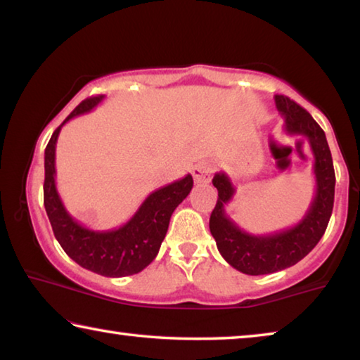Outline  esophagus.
Listing matches in <instances>:
<instances>
[{
    "mask_svg": "<svg viewBox=\"0 0 360 360\" xmlns=\"http://www.w3.org/2000/svg\"><path fill=\"white\" fill-rule=\"evenodd\" d=\"M211 173H212V163L208 160L198 162L197 165L192 168L193 179L197 184H206V182L211 179Z\"/></svg>",
    "mask_w": 360,
    "mask_h": 360,
    "instance_id": "34e87169",
    "label": "esophagus"
}]
</instances>
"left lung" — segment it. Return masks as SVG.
Listing matches in <instances>:
<instances>
[{
	"label": "left lung",
	"mask_w": 360,
	"mask_h": 360,
	"mask_svg": "<svg viewBox=\"0 0 360 360\" xmlns=\"http://www.w3.org/2000/svg\"><path fill=\"white\" fill-rule=\"evenodd\" d=\"M279 114L284 117L288 135L303 136L314 155L316 192L307 214L297 225L270 235H251L241 230L225 212L231 202L235 186L225 173H216L212 186L217 188V203L210 217V230L219 252L229 264L246 275H270L300 262L313 251L330 221L335 197V169L324 130L311 114L294 100L275 95Z\"/></svg>",
	"instance_id": "1"
}]
</instances>
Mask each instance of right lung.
<instances>
[{"label": "right lung", "instance_id": "right-lung-1", "mask_svg": "<svg viewBox=\"0 0 360 360\" xmlns=\"http://www.w3.org/2000/svg\"><path fill=\"white\" fill-rule=\"evenodd\" d=\"M105 95L84 100L49 141L44 152V206L53 235L70 257L85 270L108 278L130 276L144 270L158 254L165 238L169 217L191 193V174L152 192L129 222L114 230H90L72 219L60 198L56 186V146L62 127L70 119L92 109Z\"/></svg>", "mask_w": 360, "mask_h": 360}]
</instances>
